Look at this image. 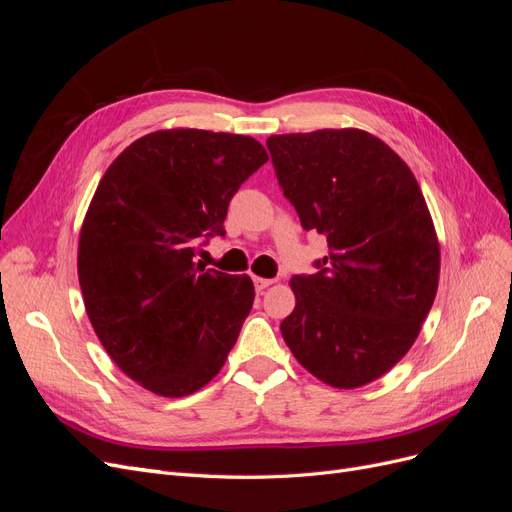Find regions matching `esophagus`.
Here are the masks:
<instances>
[{"label": "esophagus", "instance_id": "esophagus-1", "mask_svg": "<svg viewBox=\"0 0 512 512\" xmlns=\"http://www.w3.org/2000/svg\"><path fill=\"white\" fill-rule=\"evenodd\" d=\"M273 284V280H265V277H254V286L258 292H262L265 288H269Z\"/></svg>", "mask_w": 512, "mask_h": 512}]
</instances>
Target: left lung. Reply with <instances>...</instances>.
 Masks as SVG:
<instances>
[{
  "mask_svg": "<svg viewBox=\"0 0 512 512\" xmlns=\"http://www.w3.org/2000/svg\"><path fill=\"white\" fill-rule=\"evenodd\" d=\"M277 181L301 226L327 237L314 275H294L290 352L335 389L395 367L438 292L440 245L408 164L363 130L269 136Z\"/></svg>",
  "mask_w": 512,
  "mask_h": 512,
  "instance_id": "8db88e82",
  "label": "left lung"
}]
</instances>
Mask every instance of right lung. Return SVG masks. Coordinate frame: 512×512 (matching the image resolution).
Here are the masks:
<instances>
[{
    "mask_svg": "<svg viewBox=\"0 0 512 512\" xmlns=\"http://www.w3.org/2000/svg\"><path fill=\"white\" fill-rule=\"evenodd\" d=\"M269 160L250 136L160 130L108 166L79 241L87 316L123 374L185 397L222 369L254 303L247 275L196 265L230 198Z\"/></svg>",
    "mask_w": 512,
    "mask_h": 512,
    "instance_id": "1",
    "label": "right lung"
}]
</instances>
